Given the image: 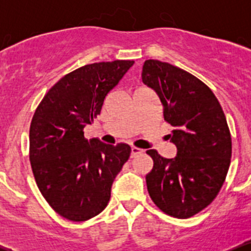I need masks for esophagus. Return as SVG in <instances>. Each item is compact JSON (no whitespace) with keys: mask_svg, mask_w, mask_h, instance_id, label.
<instances>
[{"mask_svg":"<svg viewBox=\"0 0 251 251\" xmlns=\"http://www.w3.org/2000/svg\"><path fill=\"white\" fill-rule=\"evenodd\" d=\"M142 152H143V150L135 148V146H132V149H131V157L133 158V157H135V155L142 153Z\"/></svg>","mask_w":251,"mask_h":251,"instance_id":"esophagus-1","label":"esophagus"}]
</instances>
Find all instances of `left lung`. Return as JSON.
<instances>
[{
  "label": "left lung",
  "mask_w": 251,
  "mask_h": 251,
  "mask_svg": "<svg viewBox=\"0 0 251 251\" xmlns=\"http://www.w3.org/2000/svg\"><path fill=\"white\" fill-rule=\"evenodd\" d=\"M142 79L159 97L177 148L172 159L146 151L153 159L146 175L149 195L166 215L189 218L215 200L226 180L231 158L226 118L211 89L181 68L146 60Z\"/></svg>",
  "instance_id": "left-lung-1"
}]
</instances>
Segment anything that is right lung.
I'll list each match as a JSON object with an SVG mask.
<instances>
[{"label": "right lung", "mask_w": 251, "mask_h": 251, "mask_svg": "<svg viewBox=\"0 0 251 251\" xmlns=\"http://www.w3.org/2000/svg\"><path fill=\"white\" fill-rule=\"evenodd\" d=\"M132 60L96 62L71 72L47 92L29 129V159L40 192L55 212L87 221L107 206L114 178L127 162V144L86 139L83 128L133 66Z\"/></svg>", "instance_id": "add662e5"}]
</instances>
